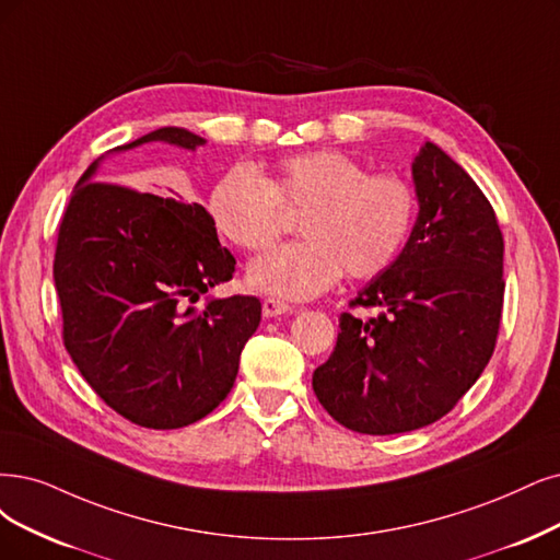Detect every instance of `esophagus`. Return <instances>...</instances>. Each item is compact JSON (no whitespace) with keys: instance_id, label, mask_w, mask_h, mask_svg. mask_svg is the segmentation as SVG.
<instances>
[{"instance_id":"1","label":"esophagus","mask_w":560,"mask_h":560,"mask_svg":"<svg viewBox=\"0 0 560 560\" xmlns=\"http://www.w3.org/2000/svg\"><path fill=\"white\" fill-rule=\"evenodd\" d=\"M285 314H293V306L288 302H281L277 298L262 300V316L265 318H277V316H285Z\"/></svg>"}]
</instances>
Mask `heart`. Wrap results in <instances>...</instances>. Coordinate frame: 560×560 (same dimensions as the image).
Wrapping results in <instances>:
<instances>
[{
    "instance_id": "b5f03b06",
    "label": "heart",
    "mask_w": 560,
    "mask_h": 560,
    "mask_svg": "<svg viewBox=\"0 0 560 560\" xmlns=\"http://www.w3.org/2000/svg\"><path fill=\"white\" fill-rule=\"evenodd\" d=\"M300 212L304 240L283 244L248 267V283L288 300L314 298L346 272L371 279L406 244L418 196L395 173H369L341 150H314L279 159L265 177L246 163L214 184L210 214L244 252H265L283 233V212Z\"/></svg>"
}]
</instances>
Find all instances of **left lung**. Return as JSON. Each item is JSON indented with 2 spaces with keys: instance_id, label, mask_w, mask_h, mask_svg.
Returning <instances> with one entry per match:
<instances>
[{
  "instance_id": "8db88e82",
  "label": "left lung",
  "mask_w": 560,
  "mask_h": 560,
  "mask_svg": "<svg viewBox=\"0 0 560 560\" xmlns=\"http://www.w3.org/2000/svg\"><path fill=\"white\" fill-rule=\"evenodd\" d=\"M420 212L397 260L341 314L314 392L339 424L389 436L441 420L491 360L503 312V233L480 186L439 144L412 161Z\"/></svg>"
}]
</instances>
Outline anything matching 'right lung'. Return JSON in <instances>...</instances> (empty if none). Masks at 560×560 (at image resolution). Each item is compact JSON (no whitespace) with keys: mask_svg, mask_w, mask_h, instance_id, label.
Segmentation results:
<instances>
[{"mask_svg":"<svg viewBox=\"0 0 560 560\" xmlns=\"http://www.w3.org/2000/svg\"><path fill=\"white\" fill-rule=\"evenodd\" d=\"M144 142L194 152L205 138L163 127L110 152ZM101 159L78 179L59 223L61 337L82 378L121 418L148 429L194 424L233 389L260 300L212 298L196 308L235 272L214 219L198 202L94 182Z\"/></svg>","mask_w":560,"mask_h":560,"instance_id":"add662e5","label":"right lung"}]
</instances>
